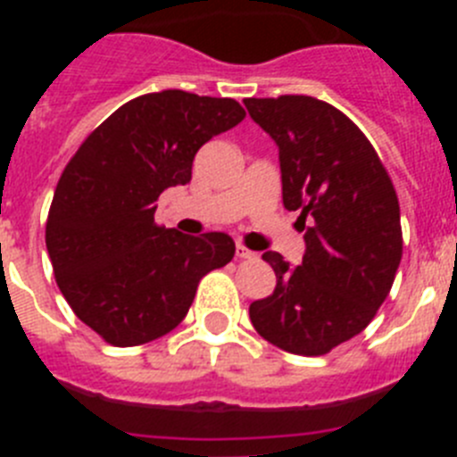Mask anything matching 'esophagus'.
Here are the masks:
<instances>
[{
    "mask_svg": "<svg viewBox=\"0 0 457 457\" xmlns=\"http://www.w3.org/2000/svg\"><path fill=\"white\" fill-rule=\"evenodd\" d=\"M236 256L237 258H253V256H256V253H253L252 249L245 247V245H240V242H237V245H236Z\"/></svg>",
    "mask_w": 457,
    "mask_h": 457,
    "instance_id": "34e87169",
    "label": "esophagus"
}]
</instances>
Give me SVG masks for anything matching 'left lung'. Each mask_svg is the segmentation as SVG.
I'll list each match as a JSON object with an SVG mask.
<instances>
[{
  "mask_svg": "<svg viewBox=\"0 0 457 457\" xmlns=\"http://www.w3.org/2000/svg\"><path fill=\"white\" fill-rule=\"evenodd\" d=\"M245 104L277 141L284 205L300 212L306 242L297 268L263 253L277 286L252 302L249 318L286 353L327 354L366 329L394 286L403 258L395 187L373 144L334 104L311 96Z\"/></svg>",
  "mask_w": 457,
  "mask_h": 457,
  "instance_id": "obj_1",
  "label": "left lung"
}]
</instances>
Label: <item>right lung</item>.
Instances as JSON below:
<instances>
[{"instance_id":"1","label":"right lung","mask_w":457,"mask_h":457,"mask_svg":"<svg viewBox=\"0 0 457 457\" xmlns=\"http://www.w3.org/2000/svg\"><path fill=\"white\" fill-rule=\"evenodd\" d=\"M245 119L233 98L167 88L120 104L56 183L46 245L59 290L103 341L130 348L183 322L199 281L236 253L226 233L155 221L160 194L192 180L194 155Z\"/></svg>"}]
</instances>
